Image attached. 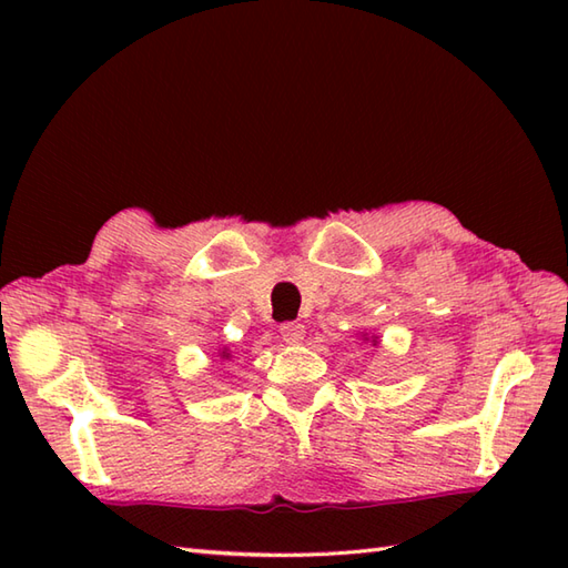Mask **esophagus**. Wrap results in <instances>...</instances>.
Masks as SVG:
<instances>
[{"label":"esophagus","mask_w":568,"mask_h":568,"mask_svg":"<svg viewBox=\"0 0 568 568\" xmlns=\"http://www.w3.org/2000/svg\"><path fill=\"white\" fill-rule=\"evenodd\" d=\"M281 336L285 344H300L305 336V327L300 322H285L281 324Z\"/></svg>","instance_id":"34e87169"}]
</instances>
